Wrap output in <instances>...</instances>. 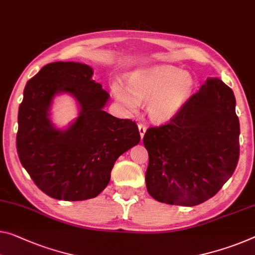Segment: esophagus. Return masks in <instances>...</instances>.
Segmentation results:
<instances>
[{
    "mask_svg": "<svg viewBox=\"0 0 255 255\" xmlns=\"http://www.w3.org/2000/svg\"><path fill=\"white\" fill-rule=\"evenodd\" d=\"M138 128H139L140 136H141V139H142V138H143V135H144V133H146L147 128H146V125H143V124H141V123H139V124H138Z\"/></svg>",
    "mask_w": 255,
    "mask_h": 255,
    "instance_id": "1",
    "label": "esophagus"
}]
</instances>
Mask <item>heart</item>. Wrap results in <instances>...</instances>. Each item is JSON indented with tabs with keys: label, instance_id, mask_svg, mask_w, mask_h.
<instances>
[{
	"label": "heart",
	"instance_id": "heart-1",
	"mask_svg": "<svg viewBox=\"0 0 255 255\" xmlns=\"http://www.w3.org/2000/svg\"><path fill=\"white\" fill-rule=\"evenodd\" d=\"M194 90L190 74L174 66L136 69L128 78V87L114 82L112 91L127 113H134L147 103L148 114L155 122H167L185 107Z\"/></svg>",
	"mask_w": 255,
	"mask_h": 255
}]
</instances>
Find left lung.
Returning <instances> with one entry per match:
<instances>
[{
	"label": "left lung",
	"instance_id": "1",
	"mask_svg": "<svg viewBox=\"0 0 255 255\" xmlns=\"http://www.w3.org/2000/svg\"><path fill=\"white\" fill-rule=\"evenodd\" d=\"M235 107L233 90L219 78H207L170 122L148 128L146 186L152 198L195 206L221 189L240 157Z\"/></svg>",
	"mask_w": 255,
	"mask_h": 255
}]
</instances>
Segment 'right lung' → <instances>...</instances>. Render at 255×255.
I'll return each mask as SVG.
<instances>
[{
  "instance_id": "right-lung-1",
  "label": "right lung",
  "mask_w": 255,
  "mask_h": 255,
  "mask_svg": "<svg viewBox=\"0 0 255 255\" xmlns=\"http://www.w3.org/2000/svg\"><path fill=\"white\" fill-rule=\"evenodd\" d=\"M92 75V68L81 62H51L23 90L18 156L35 185L52 198L97 197L109 183L116 159L140 141L134 122L104 111L109 95ZM59 93L72 94L81 108L66 130H58L48 119L53 98Z\"/></svg>"
}]
</instances>
